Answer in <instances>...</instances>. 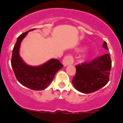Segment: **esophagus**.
Listing matches in <instances>:
<instances>
[{
    "mask_svg": "<svg viewBox=\"0 0 123 123\" xmlns=\"http://www.w3.org/2000/svg\"><path fill=\"white\" fill-rule=\"evenodd\" d=\"M74 60H73V58L72 55H66L63 58L62 63L63 65L65 66L68 65H71L73 64Z\"/></svg>",
    "mask_w": 123,
    "mask_h": 123,
    "instance_id": "esophagus-1",
    "label": "esophagus"
}]
</instances>
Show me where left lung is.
<instances>
[{"instance_id":"8db88e82","label":"left lung","mask_w":123,"mask_h":123,"mask_svg":"<svg viewBox=\"0 0 123 123\" xmlns=\"http://www.w3.org/2000/svg\"><path fill=\"white\" fill-rule=\"evenodd\" d=\"M102 46L108 50L105 41ZM75 66L76 72L72 83L80 92L84 94L95 92L104 87L109 81L111 61L108 54Z\"/></svg>"}]
</instances>
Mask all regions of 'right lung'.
Returning a JSON list of instances; mask_svg holds the SVG:
<instances>
[{"label": "right lung", "instance_id": "1", "mask_svg": "<svg viewBox=\"0 0 123 123\" xmlns=\"http://www.w3.org/2000/svg\"><path fill=\"white\" fill-rule=\"evenodd\" d=\"M18 36L12 50L11 63L17 80L25 87L33 90H43L53 81L55 73L63 65L57 59H51L39 66H31L23 62L19 57L21 42L29 31Z\"/></svg>", "mask_w": 123, "mask_h": 123}]
</instances>
